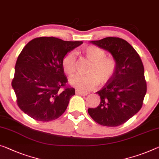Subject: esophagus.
Returning <instances> with one entry per match:
<instances>
[{
  "instance_id": "1",
  "label": "esophagus",
  "mask_w": 159,
  "mask_h": 159,
  "mask_svg": "<svg viewBox=\"0 0 159 159\" xmlns=\"http://www.w3.org/2000/svg\"><path fill=\"white\" fill-rule=\"evenodd\" d=\"M75 92H76L77 94H79V95H82V96H87V95L88 94V93L87 92H84V91H82V90H76L75 91Z\"/></svg>"
}]
</instances>
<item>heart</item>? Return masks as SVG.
<instances>
[{"instance_id": "b5f03b06", "label": "heart", "mask_w": 159, "mask_h": 159, "mask_svg": "<svg viewBox=\"0 0 159 159\" xmlns=\"http://www.w3.org/2000/svg\"><path fill=\"white\" fill-rule=\"evenodd\" d=\"M92 65L88 70L89 75H78L70 80V84L77 89L92 90L96 88L99 82H108L113 76L116 67V62L112 57H107L103 50L94 45H89L82 50ZM62 67L68 75H72L76 72V58L74 52H70L62 59Z\"/></svg>"}]
</instances>
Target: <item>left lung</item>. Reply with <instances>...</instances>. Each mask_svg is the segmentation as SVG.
<instances>
[{
    "mask_svg": "<svg viewBox=\"0 0 159 159\" xmlns=\"http://www.w3.org/2000/svg\"><path fill=\"white\" fill-rule=\"evenodd\" d=\"M90 43L108 51L116 67L111 79L96 92L101 99L99 106L88 109V113L100 125L119 126L142 107L146 93L143 63L132 46L121 38L108 37Z\"/></svg>",
    "mask_w": 159,
    "mask_h": 159,
    "instance_id": "obj_1",
    "label": "left lung"
}]
</instances>
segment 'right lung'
I'll return each mask as SVG.
<instances>
[{
	"label": "right lung",
	"mask_w": 159,
	"mask_h": 159,
	"mask_svg": "<svg viewBox=\"0 0 159 159\" xmlns=\"http://www.w3.org/2000/svg\"><path fill=\"white\" fill-rule=\"evenodd\" d=\"M82 41L40 37L30 41L19 55L12 87L24 113L37 121H50L65 111L74 88L65 87L67 79L62 62Z\"/></svg>",
	"instance_id": "1"
}]
</instances>
